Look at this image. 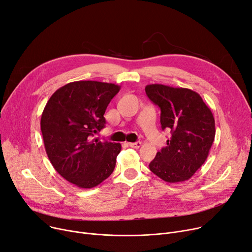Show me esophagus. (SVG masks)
<instances>
[{
    "label": "esophagus",
    "instance_id": "esophagus-1",
    "mask_svg": "<svg viewBox=\"0 0 252 252\" xmlns=\"http://www.w3.org/2000/svg\"><path fill=\"white\" fill-rule=\"evenodd\" d=\"M128 145L130 147H132V149H139V147L141 146V142L137 141V142H129Z\"/></svg>",
    "mask_w": 252,
    "mask_h": 252
}]
</instances>
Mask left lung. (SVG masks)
<instances>
[{
  "mask_svg": "<svg viewBox=\"0 0 252 252\" xmlns=\"http://www.w3.org/2000/svg\"><path fill=\"white\" fill-rule=\"evenodd\" d=\"M145 93L160 109L161 129L172 133L167 146L151 161L150 170L169 183L186 181L209 157L216 135L213 113L201 96L188 88L149 84Z\"/></svg>",
  "mask_w": 252,
  "mask_h": 252,
  "instance_id": "obj_1",
  "label": "left lung"
}]
</instances>
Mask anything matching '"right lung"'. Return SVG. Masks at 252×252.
Here are the masks:
<instances>
[{
  "instance_id": "1",
  "label": "right lung",
  "mask_w": 252,
  "mask_h": 252,
  "mask_svg": "<svg viewBox=\"0 0 252 252\" xmlns=\"http://www.w3.org/2000/svg\"><path fill=\"white\" fill-rule=\"evenodd\" d=\"M120 88L92 80L70 82L43 109L40 129L48 158L64 179L79 188L97 186L115 169L121 144L99 141L94 133L105 127L103 115Z\"/></svg>"
}]
</instances>
